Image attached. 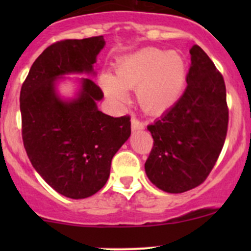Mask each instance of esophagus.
<instances>
[{"instance_id":"obj_1","label":"esophagus","mask_w":251,"mask_h":251,"mask_svg":"<svg viewBox=\"0 0 251 251\" xmlns=\"http://www.w3.org/2000/svg\"><path fill=\"white\" fill-rule=\"evenodd\" d=\"M131 126H132V130L136 131V130H143L144 128V123L140 119H137L136 116H132V119H131Z\"/></svg>"}]
</instances>
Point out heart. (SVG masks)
<instances>
[{
    "label": "heart",
    "mask_w": 251,
    "mask_h": 251,
    "mask_svg": "<svg viewBox=\"0 0 251 251\" xmlns=\"http://www.w3.org/2000/svg\"><path fill=\"white\" fill-rule=\"evenodd\" d=\"M186 63L179 53L144 48L118 63L115 75H102L100 83L111 100H126V88H137L146 109L160 111L173 105L186 83Z\"/></svg>",
    "instance_id": "b5f03b06"
}]
</instances>
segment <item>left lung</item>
<instances>
[{
  "mask_svg": "<svg viewBox=\"0 0 251 251\" xmlns=\"http://www.w3.org/2000/svg\"><path fill=\"white\" fill-rule=\"evenodd\" d=\"M181 97L154 124V143L144 169L151 183L168 193L201 184L219 159L228 128L224 76L198 45Z\"/></svg>",
  "mask_w": 251,
  "mask_h": 251,
  "instance_id": "obj_1",
  "label": "left lung"
}]
</instances>
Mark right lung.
<instances>
[{
  "mask_svg": "<svg viewBox=\"0 0 251 251\" xmlns=\"http://www.w3.org/2000/svg\"><path fill=\"white\" fill-rule=\"evenodd\" d=\"M104 44L103 36L54 42L37 57L20 90L27 156L42 178L68 198H87L103 188L111 159L131 135L130 116L113 118L97 109L103 91L91 78H83L72 102L55 95L57 77L92 72Z\"/></svg>",
  "mask_w": 251,
  "mask_h": 251,
  "instance_id": "add662e5",
  "label": "right lung"
}]
</instances>
